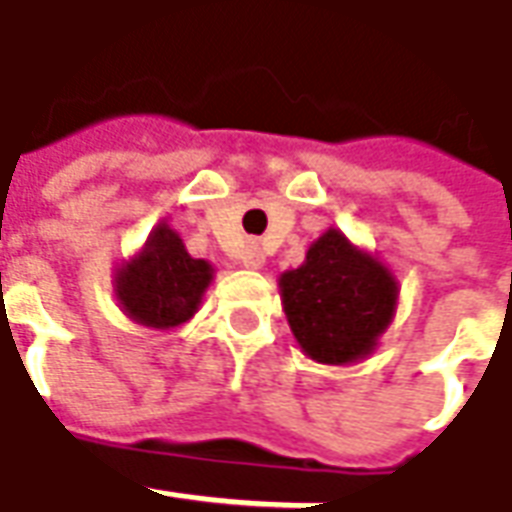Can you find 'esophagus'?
<instances>
[{
  "instance_id": "34e87169",
  "label": "esophagus",
  "mask_w": 512,
  "mask_h": 512,
  "mask_svg": "<svg viewBox=\"0 0 512 512\" xmlns=\"http://www.w3.org/2000/svg\"><path fill=\"white\" fill-rule=\"evenodd\" d=\"M240 263L246 266V269H263V263H266V255H263V249L257 246V243H249L243 252H240Z\"/></svg>"
}]
</instances>
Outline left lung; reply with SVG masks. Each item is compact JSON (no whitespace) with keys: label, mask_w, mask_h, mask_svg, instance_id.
Wrapping results in <instances>:
<instances>
[{"label":"left lung","mask_w":512,"mask_h":512,"mask_svg":"<svg viewBox=\"0 0 512 512\" xmlns=\"http://www.w3.org/2000/svg\"><path fill=\"white\" fill-rule=\"evenodd\" d=\"M277 286L294 340L323 365L371 357L397 314L394 272L340 229H326L297 269L280 274Z\"/></svg>","instance_id":"8db88e82"}]
</instances>
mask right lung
Returning <instances> with one entry per match:
<instances>
[{"label": "right lung", "instance_id": "obj_1", "mask_svg": "<svg viewBox=\"0 0 512 512\" xmlns=\"http://www.w3.org/2000/svg\"><path fill=\"white\" fill-rule=\"evenodd\" d=\"M212 277V263L189 255L181 235L161 221L147 243L113 272V294L133 323L172 331L195 317Z\"/></svg>", "mask_w": 512, "mask_h": 512}]
</instances>
